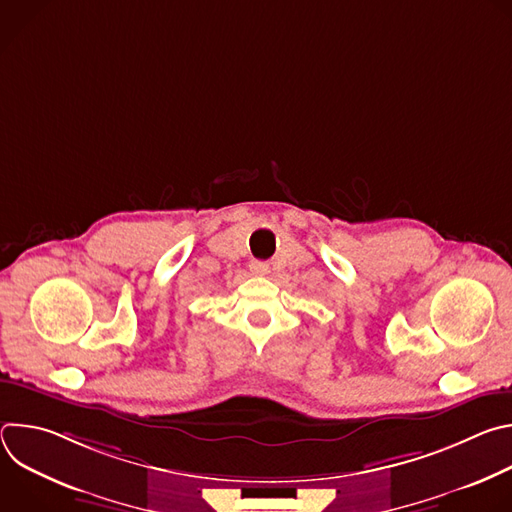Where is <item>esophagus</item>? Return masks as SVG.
Segmentation results:
<instances>
[{
  "label": "esophagus",
  "mask_w": 512,
  "mask_h": 512,
  "mask_svg": "<svg viewBox=\"0 0 512 512\" xmlns=\"http://www.w3.org/2000/svg\"><path fill=\"white\" fill-rule=\"evenodd\" d=\"M249 269H251V273H255V275H263V273H267V263H263V261H253L251 265H249Z\"/></svg>",
  "instance_id": "34e87169"
}]
</instances>
